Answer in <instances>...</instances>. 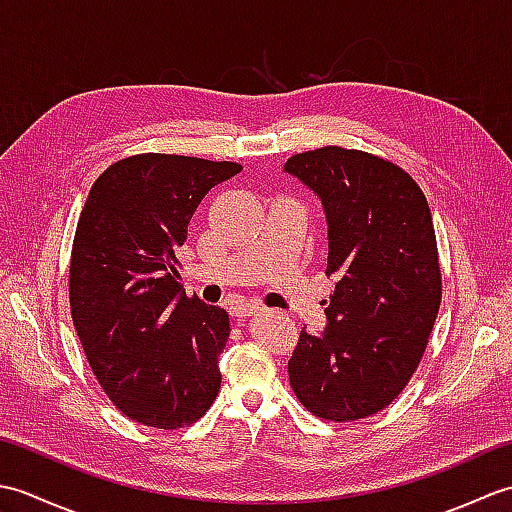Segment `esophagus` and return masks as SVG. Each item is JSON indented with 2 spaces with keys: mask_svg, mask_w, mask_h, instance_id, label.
I'll use <instances>...</instances> for the list:
<instances>
[{
  "mask_svg": "<svg viewBox=\"0 0 512 512\" xmlns=\"http://www.w3.org/2000/svg\"><path fill=\"white\" fill-rule=\"evenodd\" d=\"M259 310H262V306H259V303H255V301H248V303H233V306H231V314H233V317H253V314L255 312H259Z\"/></svg>",
  "mask_w": 512,
  "mask_h": 512,
  "instance_id": "esophagus-1",
  "label": "esophagus"
}]
</instances>
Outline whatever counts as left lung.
Instances as JSON below:
<instances>
[{
	"label": "left lung",
	"mask_w": 512,
	"mask_h": 512,
	"mask_svg": "<svg viewBox=\"0 0 512 512\" xmlns=\"http://www.w3.org/2000/svg\"><path fill=\"white\" fill-rule=\"evenodd\" d=\"M284 171L317 195L336 277L325 330H301L288 361L303 407L334 422L385 409L422 358L442 299L427 198L407 171L358 149L321 147Z\"/></svg>",
	"instance_id": "1"
}]
</instances>
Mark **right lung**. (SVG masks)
I'll return each instance as SVG.
<instances>
[{
	"mask_svg": "<svg viewBox=\"0 0 512 512\" xmlns=\"http://www.w3.org/2000/svg\"><path fill=\"white\" fill-rule=\"evenodd\" d=\"M237 162L140 154L105 169L76 224L70 308L107 398L127 418L178 429L220 391L228 314L189 299L178 250L202 198Z\"/></svg>",
	"mask_w": 512,
	"mask_h": 512,
	"instance_id": "obj_1",
	"label": "right lung"
}]
</instances>
